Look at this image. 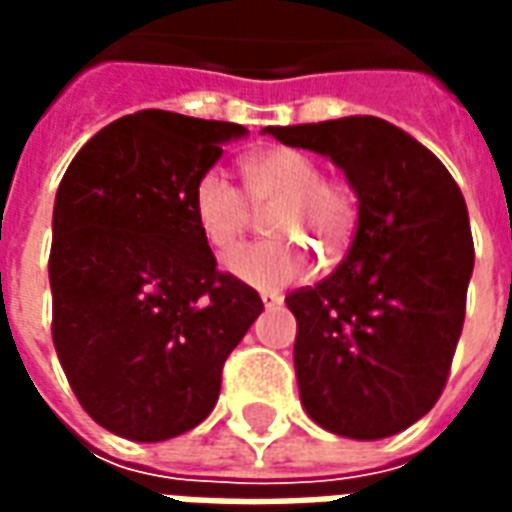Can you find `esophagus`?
I'll list each match as a JSON object with an SVG mask.
<instances>
[{"label": "esophagus", "instance_id": "1", "mask_svg": "<svg viewBox=\"0 0 512 512\" xmlns=\"http://www.w3.org/2000/svg\"><path fill=\"white\" fill-rule=\"evenodd\" d=\"M263 304H266L268 310H271V307H279V304H282V296H277V293H263Z\"/></svg>", "mask_w": 512, "mask_h": 512}]
</instances>
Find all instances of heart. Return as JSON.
Segmentation results:
<instances>
[{"label":"heart","instance_id":"heart-1","mask_svg":"<svg viewBox=\"0 0 512 512\" xmlns=\"http://www.w3.org/2000/svg\"><path fill=\"white\" fill-rule=\"evenodd\" d=\"M246 191L224 169L202 172L194 186V219L208 244L233 249L257 222L268 216V233L293 235L332 260L351 244L359 219L354 189L345 180L326 178L321 161L299 147H271L244 164ZM235 279L260 290L288 288L307 277L310 257L296 241L274 238L238 249L227 257Z\"/></svg>","mask_w":512,"mask_h":512}]
</instances>
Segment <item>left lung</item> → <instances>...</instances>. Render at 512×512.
Masks as SVG:
<instances>
[{"mask_svg": "<svg viewBox=\"0 0 512 512\" xmlns=\"http://www.w3.org/2000/svg\"><path fill=\"white\" fill-rule=\"evenodd\" d=\"M266 134L332 158L359 200L343 263L285 299L299 323L301 403L337 436L400 433L436 406L463 329L474 244L461 189L428 147L381 117Z\"/></svg>", "mask_w": 512, "mask_h": 512, "instance_id": "8db88e82", "label": "left lung"}]
</instances>
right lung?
I'll return each instance as SVG.
<instances>
[{"label": "right lung", "instance_id": "obj_1", "mask_svg": "<svg viewBox=\"0 0 512 512\" xmlns=\"http://www.w3.org/2000/svg\"><path fill=\"white\" fill-rule=\"evenodd\" d=\"M246 128L145 109L76 153L54 200L51 337L101 428L164 441L208 417L222 367L263 312L216 268L194 186Z\"/></svg>", "mask_w": 512, "mask_h": 512}]
</instances>
